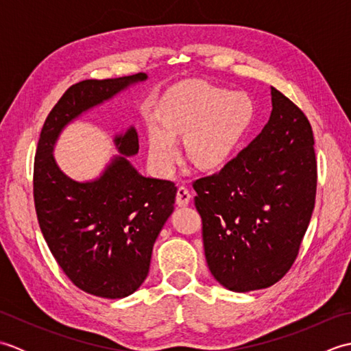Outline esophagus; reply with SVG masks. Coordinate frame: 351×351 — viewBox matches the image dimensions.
<instances>
[{
	"instance_id": "obj_1",
	"label": "esophagus",
	"mask_w": 351,
	"mask_h": 351,
	"mask_svg": "<svg viewBox=\"0 0 351 351\" xmlns=\"http://www.w3.org/2000/svg\"><path fill=\"white\" fill-rule=\"evenodd\" d=\"M190 199H191L190 190L185 187V185H180L176 191V204L180 206H185V205H189Z\"/></svg>"
}]
</instances>
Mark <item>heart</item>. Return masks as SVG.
<instances>
[{
  "label": "heart",
  "mask_w": 351,
  "mask_h": 351,
  "mask_svg": "<svg viewBox=\"0 0 351 351\" xmlns=\"http://www.w3.org/2000/svg\"><path fill=\"white\" fill-rule=\"evenodd\" d=\"M252 117V102L244 95L193 81L167 101L162 126L151 128L149 158L160 173L169 175L178 161L176 137L185 132L189 158L199 167L219 166L247 131Z\"/></svg>",
  "instance_id": "1"
}]
</instances>
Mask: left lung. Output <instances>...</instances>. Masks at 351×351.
Listing matches in <instances>:
<instances>
[{
  "mask_svg": "<svg viewBox=\"0 0 351 351\" xmlns=\"http://www.w3.org/2000/svg\"><path fill=\"white\" fill-rule=\"evenodd\" d=\"M271 102L263 132L221 170L193 181L206 264L235 293L268 288L288 273L315 206L311 123L274 87Z\"/></svg>",
  "mask_w": 351,
  "mask_h": 351,
  "instance_id": "1",
  "label": "left lung"
}]
</instances>
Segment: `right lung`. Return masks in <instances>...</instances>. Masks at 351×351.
Wrapping results in <instances>:
<instances>
[{"label": "right lung", "instance_id": "1", "mask_svg": "<svg viewBox=\"0 0 351 351\" xmlns=\"http://www.w3.org/2000/svg\"><path fill=\"white\" fill-rule=\"evenodd\" d=\"M146 78L138 72L71 86L45 121L34 156L33 196L45 241L73 285L104 299H122L145 282L154 243L173 211L175 182L141 176L126 160L138 152L134 128L114 140L123 156L92 182L66 176L52 147L72 119Z\"/></svg>", "mask_w": 351, "mask_h": 351}]
</instances>
